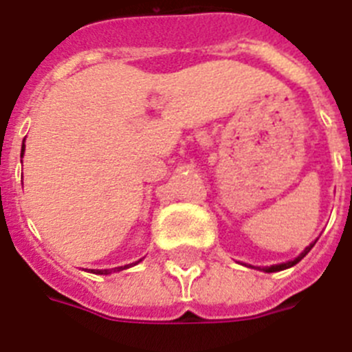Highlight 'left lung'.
<instances>
[{"mask_svg":"<svg viewBox=\"0 0 352 352\" xmlns=\"http://www.w3.org/2000/svg\"><path fill=\"white\" fill-rule=\"evenodd\" d=\"M313 245H315V241H313L309 247H306V249H304V252L300 254V256H297L294 261H286V263H281V265H272V267H263V268H259V270H263V272H279V270H286V268L294 267V265H297V263H299L300 259H302L304 256H306V254H308L309 250L313 249Z\"/></svg>","mask_w":352,"mask_h":352,"instance_id":"8db88e82","label":"left lung"}]
</instances>
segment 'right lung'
<instances>
[{
  "mask_svg": "<svg viewBox=\"0 0 352 352\" xmlns=\"http://www.w3.org/2000/svg\"><path fill=\"white\" fill-rule=\"evenodd\" d=\"M23 152H25V143H23V146H21V157H23ZM141 261V259H140ZM138 261V263H140ZM132 265H135V263H132ZM125 268H129V265H125V267H118V268H111V270H91L94 272V274H102V276H107V274H111V272H120V270H125Z\"/></svg>",
  "mask_w": 352,
  "mask_h": 352,
  "instance_id": "add662e5",
  "label": "right lung"
}]
</instances>
